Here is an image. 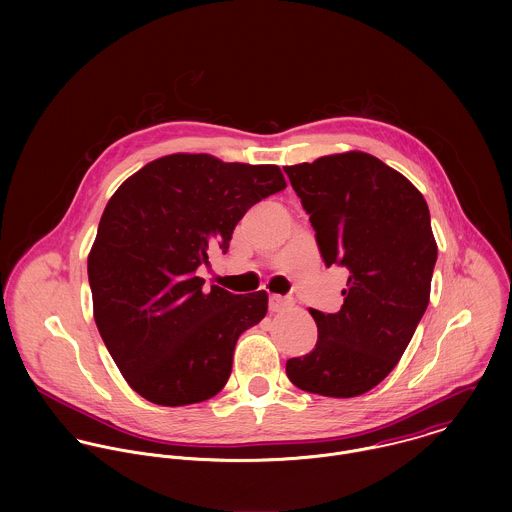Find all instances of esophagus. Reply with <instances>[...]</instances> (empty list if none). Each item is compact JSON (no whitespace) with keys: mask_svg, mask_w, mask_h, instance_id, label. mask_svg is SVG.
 Segmentation results:
<instances>
[{"mask_svg":"<svg viewBox=\"0 0 512 512\" xmlns=\"http://www.w3.org/2000/svg\"><path fill=\"white\" fill-rule=\"evenodd\" d=\"M292 307V299L282 297V295H270V311L272 313H280Z\"/></svg>","mask_w":512,"mask_h":512,"instance_id":"esophagus-1","label":"esophagus"}]
</instances>
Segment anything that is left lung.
<instances>
[{"mask_svg":"<svg viewBox=\"0 0 512 512\" xmlns=\"http://www.w3.org/2000/svg\"><path fill=\"white\" fill-rule=\"evenodd\" d=\"M327 266L349 268L337 313L309 309L317 343L290 359L305 392L353 398L382 382L404 355L428 303L438 244L424 195L365 151L288 165Z\"/></svg>","mask_w":512,"mask_h":512,"instance_id":"1","label":"left lung"}]
</instances>
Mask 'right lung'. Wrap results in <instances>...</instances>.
I'll use <instances>...</instances> for the list:
<instances>
[{
	"label": "right lung",
	"mask_w": 512,
	"mask_h": 512,
	"mask_svg": "<svg viewBox=\"0 0 512 512\" xmlns=\"http://www.w3.org/2000/svg\"><path fill=\"white\" fill-rule=\"evenodd\" d=\"M286 189L278 165L226 163L209 153L149 161L108 201L88 254L100 337L126 382L159 406L213 398L238 337L260 323L268 293L211 292L197 268L228 250L250 207Z\"/></svg>",
	"instance_id": "1"
}]
</instances>
